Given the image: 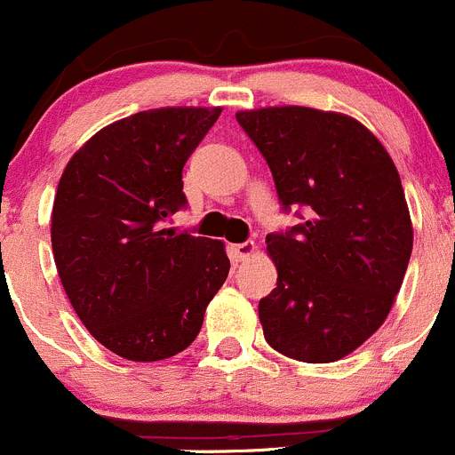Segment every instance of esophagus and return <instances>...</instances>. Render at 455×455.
<instances>
[{
	"instance_id": "34e87169",
	"label": "esophagus",
	"mask_w": 455,
	"mask_h": 455,
	"mask_svg": "<svg viewBox=\"0 0 455 455\" xmlns=\"http://www.w3.org/2000/svg\"><path fill=\"white\" fill-rule=\"evenodd\" d=\"M257 251L255 242H242V244H231L228 246V255L233 261H244L246 257H251Z\"/></svg>"
}]
</instances>
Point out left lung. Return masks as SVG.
<instances>
[{
    "mask_svg": "<svg viewBox=\"0 0 455 455\" xmlns=\"http://www.w3.org/2000/svg\"><path fill=\"white\" fill-rule=\"evenodd\" d=\"M264 156L283 213L301 222L266 235L277 286L259 299L270 347L332 363L368 341L401 291L411 220L387 151L359 121L313 108L237 114Z\"/></svg>",
    "mask_w": 455,
    "mask_h": 455,
    "instance_id": "1",
    "label": "left lung"
}]
</instances>
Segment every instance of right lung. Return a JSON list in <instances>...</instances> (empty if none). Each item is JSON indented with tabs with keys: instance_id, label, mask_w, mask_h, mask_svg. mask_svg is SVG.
<instances>
[{
	"instance_id": "1",
	"label": "right lung",
	"mask_w": 455,
	"mask_h": 455,
	"mask_svg": "<svg viewBox=\"0 0 455 455\" xmlns=\"http://www.w3.org/2000/svg\"><path fill=\"white\" fill-rule=\"evenodd\" d=\"M220 112L163 108L112 123L59 180V277L92 337L123 359L160 361L189 347L231 268L222 242L163 228L187 209L182 169Z\"/></svg>"
}]
</instances>
